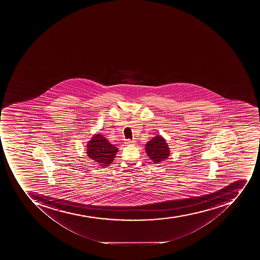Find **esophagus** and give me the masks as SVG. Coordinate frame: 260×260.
Returning a JSON list of instances; mask_svg holds the SVG:
<instances>
[{
	"label": "esophagus",
	"instance_id": "esophagus-1",
	"mask_svg": "<svg viewBox=\"0 0 260 260\" xmlns=\"http://www.w3.org/2000/svg\"><path fill=\"white\" fill-rule=\"evenodd\" d=\"M134 143H135L134 140L127 139L125 141V144H126V145H133V144Z\"/></svg>",
	"mask_w": 260,
	"mask_h": 260
}]
</instances>
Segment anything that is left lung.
Returning a JSON list of instances; mask_svg holds the SVG:
<instances>
[{
  "instance_id": "obj_1",
  "label": "left lung",
  "mask_w": 260,
  "mask_h": 260,
  "mask_svg": "<svg viewBox=\"0 0 260 260\" xmlns=\"http://www.w3.org/2000/svg\"><path fill=\"white\" fill-rule=\"evenodd\" d=\"M145 151L150 159L155 164L168 159L170 154L168 144L161 136L154 137L153 139L148 141L145 145Z\"/></svg>"
}]
</instances>
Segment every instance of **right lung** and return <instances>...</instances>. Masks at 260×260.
<instances>
[{
	"instance_id": "right-lung-1",
	"label": "right lung",
	"mask_w": 260,
	"mask_h": 260,
	"mask_svg": "<svg viewBox=\"0 0 260 260\" xmlns=\"http://www.w3.org/2000/svg\"><path fill=\"white\" fill-rule=\"evenodd\" d=\"M87 147L88 157L103 167L110 165L118 152V148L111 145L101 134L93 136Z\"/></svg>"
}]
</instances>
